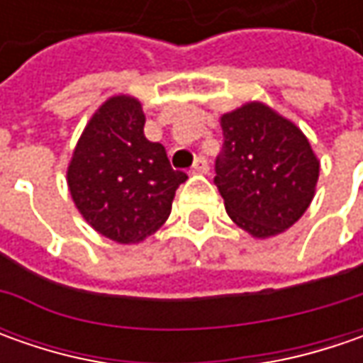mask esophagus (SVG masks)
<instances>
[{
  "label": "esophagus",
  "instance_id": "34e87169",
  "mask_svg": "<svg viewBox=\"0 0 363 363\" xmlns=\"http://www.w3.org/2000/svg\"><path fill=\"white\" fill-rule=\"evenodd\" d=\"M208 172H210L208 161L203 160V157H196L194 165H191V169H189V174H208Z\"/></svg>",
  "mask_w": 363,
  "mask_h": 363
}]
</instances>
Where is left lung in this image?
I'll use <instances>...</instances> for the list:
<instances>
[{
    "mask_svg": "<svg viewBox=\"0 0 363 363\" xmlns=\"http://www.w3.org/2000/svg\"><path fill=\"white\" fill-rule=\"evenodd\" d=\"M220 125L224 145L214 184L232 222L255 238L289 230L307 212L319 179L309 139L258 101L224 113Z\"/></svg>",
    "mask_w": 363,
    "mask_h": 363,
    "instance_id": "obj_1",
    "label": "left lung"
}]
</instances>
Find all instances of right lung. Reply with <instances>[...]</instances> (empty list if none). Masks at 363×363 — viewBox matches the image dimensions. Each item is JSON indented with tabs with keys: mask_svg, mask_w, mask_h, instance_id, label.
I'll list each match as a JSON object with an SVG mask.
<instances>
[{
	"mask_svg": "<svg viewBox=\"0 0 363 363\" xmlns=\"http://www.w3.org/2000/svg\"><path fill=\"white\" fill-rule=\"evenodd\" d=\"M143 127L145 113L135 96L106 99L86 123L66 172L78 212L119 244L141 242L157 230L169 218L175 189L188 179Z\"/></svg>",
	"mask_w": 363,
	"mask_h": 363,
	"instance_id": "right-lung-1",
	"label": "right lung"
}]
</instances>
